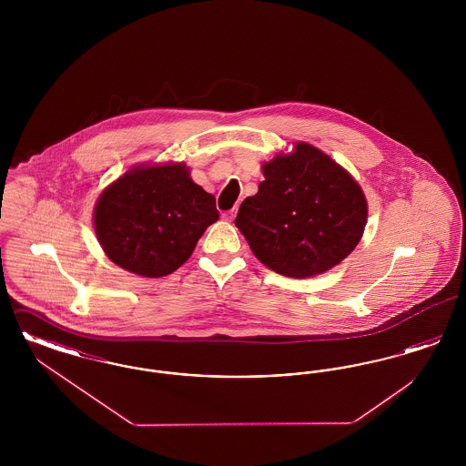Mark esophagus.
<instances>
[{"label":"esophagus","instance_id":"1","mask_svg":"<svg viewBox=\"0 0 466 466\" xmlns=\"http://www.w3.org/2000/svg\"><path fill=\"white\" fill-rule=\"evenodd\" d=\"M222 218L225 220V222H232V220L236 218V211L232 209V211H227V213H223Z\"/></svg>","mask_w":466,"mask_h":466}]
</instances>
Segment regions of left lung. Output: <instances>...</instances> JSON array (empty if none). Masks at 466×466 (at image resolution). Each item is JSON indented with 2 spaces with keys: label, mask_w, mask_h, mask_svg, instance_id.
I'll return each instance as SVG.
<instances>
[{
  "label": "left lung",
  "mask_w": 466,
  "mask_h": 466,
  "mask_svg": "<svg viewBox=\"0 0 466 466\" xmlns=\"http://www.w3.org/2000/svg\"><path fill=\"white\" fill-rule=\"evenodd\" d=\"M264 181L246 198L236 227L253 255L289 278L340 264L360 243L369 206L361 187L332 157L306 141L262 164Z\"/></svg>",
  "instance_id": "8db88e82"
}]
</instances>
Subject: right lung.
<instances>
[{
    "label": "right lung",
    "instance_id": "add662e5",
    "mask_svg": "<svg viewBox=\"0 0 466 466\" xmlns=\"http://www.w3.org/2000/svg\"><path fill=\"white\" fill-rule=\"evenodd\" d=\"M218 217L215 196L190 177V167L147 162L101 192L92 223L113 264L141 278H162L190 258Z\"/></svg>",
    "mask_w": 466,
    "mask_h": 466
}]
</instances>
